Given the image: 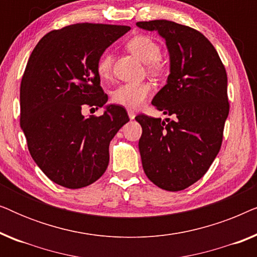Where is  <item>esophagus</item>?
<instances>
[{"instance_id":"esophagus-1","label":"esophagus","mask_w":257,"mask_h":257,"mask_svg":"<svg viewBox=\"0 0 257 257\" xmlns=\"http://www.w3.org/2000/svg\"><path fill=\"white\" fill-rule=\"evenodd\" d=\"M127 114H128L130 119H135V117H136L135 111H132V110H128V111H127Z\"/></svg>"}]
</instances>
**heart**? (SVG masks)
Wrapping results in <instances>:
<instances>
[{
    "instance_id": "heart-1",
    "label": "heart",
    "mask_w": 257,
    "mask_h": 257,
    "mask_svg": "<svg viewBox=\"0 0 257 257\" xmlns=\"http://www.w3.org/2000/svg\"><path fill=\"white\" fill-rule=\"evenodd\" d=\"M127 50L139 61L146 63L149 71L161 75L166 71V63L160 58L161 49L152 37L139 35L131 38L126 44ZM112 55L104 52L97 62V73L101 79H108L112 73ZM152 86L149 83H126L115 87L112 92V101L126 108H139L152 94Z\"/></svg>"
}]
</instances>
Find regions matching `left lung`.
Here are the masks:
<instances>
[{
  "label": "left lung",
  "instance_id": "left-lung-1",
  "mask_svg": "<svg viewBox=\"0 0 257 257\" xmlns=\"http://www.w3.org/2000/svg\"><path fill=\"white\" fill-rule=\"evenodd\" d=\"M137 26L166 41L170 75L152 105L175 117H136L143 127V168L158 187L182 191L206 174L221 149L229 113L226 69L213 44L193 28L166 20Z\"/></svg>",
  "mask_w": 257,
  "mask_h": 257
}]
</instances>
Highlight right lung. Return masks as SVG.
Returning a JSON list of instances; mask_svg holds the SVG:
<instances>
[{"instance_id":"obj_1","label":"right lung","mask_w":257,"mask_h":257,"mask_svg":"<svg viewBox=\"0 0 257 257\" xmlns=\"http://www.w3.org/2000/svg\"><path fill=\"white\" fill-rule=\"evenodd\" d=\"M130 29L72 24L48 33L31 52L21 82V127L35 163L63 187L97 181L107 168L110 142L130 120L119 105H107L99 117L82 114L84 106L106 104L97 62Z\"/></svg>"}]
</instances>
